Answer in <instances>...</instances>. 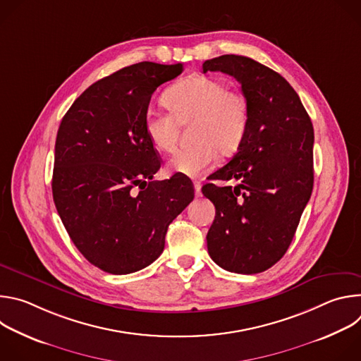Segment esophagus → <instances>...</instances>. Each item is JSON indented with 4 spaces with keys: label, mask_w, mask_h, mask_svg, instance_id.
<instances>
[{
    "label": "esophagus",
    "mask_w": 361,
    "mask_h": 361,
    "mask_svg": "<svg viewBox=\"0 0 361 361\" xmlns=\"http://www.w3.org/2000/svg\"><path fill=\"white\" fill-rule=\"evenodd\" d=\"M194 192H195V197L201 195V183L200 181H194Z\"/></svg>",
    "instance_id": "34e87169"
}]
</instances>
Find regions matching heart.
<instances>
[{
	"instance_id": "obj_1",
	"label": "heart",
	"mask_w": 361,
	"mask_h": 361,
	"mask_svg": "<svg viewBox=\"0 0 361 361\" xmlns=\"http://www.w3.org/2000/svg\"><path fill=\"white\" fill-rule=\"evenodd\" d=\"M171 111L148 109L144 131L149 144L161 152L174 148L180 124H188V145L174 151L167 169L187 177H197L217 159L231 156L245 138L250 123L247 97L213 75H190L171 85L163 95Z\"/></svg>"
}]
</instances>
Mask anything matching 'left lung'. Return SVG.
I'll return each instance as SVG.
<instances>
[{
	"instance_id": "8db88e82",
	"label": "left lung",
	"mask_w": 361,
	"mask_h": 361,
	"mask_svg": "<svg viewBox=\"0 0 361 361\" xmlns=\"http://www.w3.org/2000/svg\"><path fill=\"white\" fill-rule=\"evenodd\" d=\"M202 71L234 77L250 107L245 138L212 177L238 184L201 188L216 207L209 254L227 271L262 273L286 254L310 200L313 124L287 80L260 63L227 54L205 61Z\"/></svg>"
}]
</instances>
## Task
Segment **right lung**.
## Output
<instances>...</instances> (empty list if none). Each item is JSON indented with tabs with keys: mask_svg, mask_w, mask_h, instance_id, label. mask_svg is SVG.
Returning <instances> with one entry per match:
<instances>
[{
	"mask_svg": "<svg viewBox=\"0 0 361 361\" xmlns=\"http://www.w3.org/2000/svg\"><path fill=\"white\" fill-rule=\"evenodd\" d=\"M183 70L149 61L121 68L90 85L60 124L56 207L78 251L106 273L130 274L157 260L170 223L194 198L180 174L152 181L161 164L144 131L152 92Z\"/></svg>",
	"mask_w": 361,
	"mask_h": 361,
	"instance_id": "1",
	"label": "right lung"
}]
</instances>
